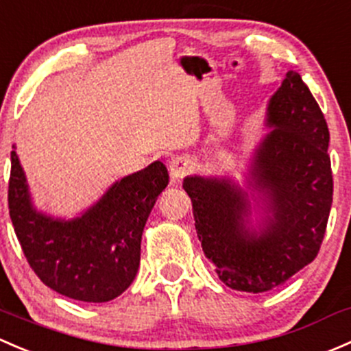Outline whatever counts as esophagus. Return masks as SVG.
Listing matches in <instances>:
<instances>
[{"mask_svg": "<svg viewBox=\"0 0 351 351\" xmlns=\"http://www.w3.org/2000/svg\"><path fill=\"white\" fill-rule=\"evenodd\" d=\"M193 161L188 156L173 158L171 163H169V175H171L173 180H180L186 176L188 173L193 171Z\"/></svg>", "mask_w": 351, "mask_h": 351, "instance_id": "34e87169", "label": "esophagus"}]
</instances>
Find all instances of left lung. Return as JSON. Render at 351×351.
<instances>
[{"instance_id": "left-lung-1", "label": "left lung", "mask_w": 351, "mask_h": 351, "mask_svg": "<svg viewBox=\"0 0 351 351\" xmlns=\"http://www.w3.org/2000/svg\"><path fill=\"white\" fill-rule=\"evenodd\" d=\"M267 124L274 129L250 169V185L272 213L263 232L243 225L249 195L239 186L202 176L183 182L205 256L225 286L245 293L282 286L316 259L333 202L330 131L298 72L289 70L272 95Z\"/></svg>"}]
</instances>
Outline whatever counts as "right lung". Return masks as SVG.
I'll list each match as a JSON object with an SVG mask.
<instances>
[{
	"label": "right lung",
	"mask_w": 351,
	"mask_h": 351,
	"mask_svg": "<svg viewBox=\"0 0 351 351\" xmlns=\"http://www.w3.org/2000/svg\"><path fill=\"white\" fill-rule=\"evenodd\" d=\"M161 161L126 176L82 217L53 220L32 206L14 151H11L8 208L21 250L45 286L86 302L117 298L134 281L141 235L156 198L168 185Z\"/></svg>",
	"instance_id": "1"
}]
</instances>
